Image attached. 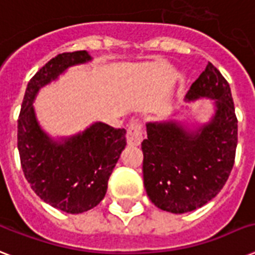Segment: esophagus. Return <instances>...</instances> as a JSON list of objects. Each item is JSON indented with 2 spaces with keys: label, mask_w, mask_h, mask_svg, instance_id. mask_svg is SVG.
Wrapping results in <instances>:
<instances>
[{
  "label": "esophagus",
  "mask_w": 255,
  "mask_h": 255,
  "mask_svg": "<svg viewBox=\"0 0 255 255\" xmlns=\"http://www.w3.org/2000/svg\"><path fill=\"white\" fill-rule=\"evenodd\" d=\"M143 141V129L140 124H131L127 131V144L129 147H137Z\"/></svg>",
  "instance_id": "1"
}]
</instances>
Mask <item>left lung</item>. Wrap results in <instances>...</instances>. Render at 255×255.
<instances>
[{"label": "left lung", "mask_w": 255, "mask_h": 255, "mask_svg": "<svg viewBox=\"0 0 255 255\" xmlns=\"http://www.w3.org/2000/svg\"><path fill=\"white\" fill-rule=\"evenodd\" d=\"M209 99L210 119L190 127L174 119L147 123L144 188L159 209L174 214L201 208L229 177L237 148V118L229 83L212 63L190 86L186 103Z\"/></svg>", "instance_id": "8db88e82"}]
</instances>
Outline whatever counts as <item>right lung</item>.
Listing matches in <instances>:
<instances>
[{"label": "right lung", "instance_id": "add662e5", "mask_svg": "<svg viewBox=\"0 0 255 255\" xmlns=\"http://www.w3.org/2000/svg\"><path fill=\"white\" fill-rule=\"evenodd\" d=\"M91 61L86 50L50 59L27 83L18 118V152L26 180L46 204L71 214L87 212L104 198L127 144L126 129L95 122L75 135L53 137L41 127L33 103L41 88L70 67Z\"/></svg>", "mask_w": 255, "mask_h": 255}]
</instances>
